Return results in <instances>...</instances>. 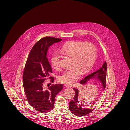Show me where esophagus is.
I'll use <instances>...</instances> for the list:
<instances>
[{
  "label": "esophagus",
  "instance_id": "34e87169",
  "mask_svg": "<svg viewBox=\"0 0 130 130\" xmlns=\"http://www.w3.org/2000/svg\"><path fill=\"white\" fill-rule=\"evenodd\" d=\"M64 86H65V87H66V88H71V87L69 85H67V84H65V85H64Z\"/></svg>",
  "mask_w": 130,
  "mask_h": 130
}]
</instances>
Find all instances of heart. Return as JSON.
<instances>
[{
    "instance_id": "1",
    "label": "heart",
    "mask_w": 130,
    "mask_h": 130,
    "mask_svg": "<svg viewBox=\"0 0 130 130\" xmlns=\"http://www.w3.org/2000/svg\"><path fill=\"white\" fill-rule=\"evenodd\" d=\"M62 55L72 59L71 70L64 71L59 76V83L68 85L75 84L82 74H86L93 65L97 56V49L93 44L79 41H71L64 44L60 50ZM60 57L58 52L51 55L52 67L57 70L60 69Z\"/></svg>"
}]
</instances>
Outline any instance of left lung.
<instances>
[{
    "mask_svg": "<svg viewBox=\"0 0 130 130\" xmlns=\"http://www.w3.org/2000/svg\"><path fill=\"white\" fill-rule=\"evenodd\" d=\"M107 63L105 61L102 65V67L100 68L97 71L91 73L85 77L84 79L80 81V84H85L91 79H97L99 80L102 84L103 90L106 87V80ZM73 89L75 91V95L72 100L69 102V109L73 114L78 116H83L85 115L90 113L92 111L94 110L95 108L93 109H89L83 107L82 103L80 100V96L79 95V90L73 88Z\"/></svg>",
    "mask_w": 130,
    "mask_h": 130,
    "instance_id": "1",
    "label": "left lung"
}]
</instances>
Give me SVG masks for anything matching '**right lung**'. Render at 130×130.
I'll return each mask as SVG.
<instances>
[{
  "mask_svg": "<svg viewBox=\"0 0 130 130\" xmlns=\"http://www.w3.org/2000/svg\"><path fill=\"white\" fill-rule=\"evenodd\" d=\"M62 39L45 37L39 40L32 48L25 64L23 74L25 93L29 104L39 112H48L53 109L55 97L62 90L61 84L44 88L43 83L50 79L54 82L51 66L47 53L48 47Z\"/></svg>",
  "mask_w": 130,
  "mask_h": 130,
  "instance_id": "right-lung-1",
  "label": "right lung"
}]
</instances>
